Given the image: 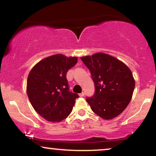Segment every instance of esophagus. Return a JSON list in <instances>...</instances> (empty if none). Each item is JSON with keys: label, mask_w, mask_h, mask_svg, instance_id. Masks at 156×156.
<instances>
[{"label": "esophagus", "mask_w": 156, "mask_h": 156, "mask_svg": "<svg viewBox=\"0 0 156 156\" xmlns=\"http://www.w3.org/2000/svg\"><path fill=\"white\" fill-rule=\"evenodd\" d=\"M79 95H80V97H84V92H82V93H80Z\"/></svg>", "instance_id": "34e87169"}]
</instances>
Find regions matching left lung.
<instances>
[{
    "label": "left lung",
    "mask_w": 156,
    "mask_h": 156,
    "mask_svg": "<svg viewBox=\"0 0 156 156\" xmlns=\"http://www.w3.org/2000/svg\"><path fill=\"white\" fill-rule=\"evenodd\" d=\"M91 72L95 94L87 98L91 110L105 120L119 116L129 105L135 80L131 69L116 57L103 52L81 57Z\"/></svg>",
    "instance_id": "left-lung-1"
}]
</instances>
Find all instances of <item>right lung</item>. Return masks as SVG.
Listing matches in <instances>:
<instances>
[{
  "mask_svg": "<svg viewBox=\"0 0 156 156\" xmlns=\"http://www.w3.org/2000/svg\"><path fill=\"white\" fill-rule=\"evenodd\" d=\"M77 62L76 57L57 54L37 62L27 80V94L38 114L50 122H60L72 112L79 97L70 92L67 72Z\"/></svg>",
  "mask_w": 156,
  "mask_h": 156,
  "instance_id": "1",
  "label": "right lung"
}]
</instances>
